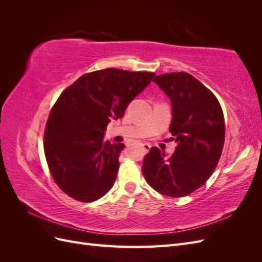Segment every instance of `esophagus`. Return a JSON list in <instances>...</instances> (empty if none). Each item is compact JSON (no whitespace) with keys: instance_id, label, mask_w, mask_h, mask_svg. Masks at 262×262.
<instances>
[{"instance_id":"1","label":"esophagus","mask_w":262,"mask_h":262,"mask_svg":"<svg viewBox=\"0 0 262 262\" xmlns=\"http://www.w3.org/2000/svg\"><path fill=\"white\" fill-rule=\"evenodd\" d=\"M141 147H142V149L144 150V152H148V149L150 148V145L147 144V143H144V144L141 145Z\"/></svg>"}]
</instances>
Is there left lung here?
<instances>
[{
  "label": "left lung",
  "instance_id": "obj_1",
  "mask_svg": "<svg viewBox=\"0 0 262 262\" xmlns=\"http://www.w3.org/2000/svg\"><path fill=\"white\" fill-rule=\"evenodd\" d=\"M153 81L171 101L169 132L178 144L168 157L150 147L142 172L157 192L186 196L207 182L220 161L225 140L223 110L215 95L187 72L161 74Z\"/></svg>",
  "mask_w": 262,
  "mask_h": 262
}]
</instances>
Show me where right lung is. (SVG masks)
<instances>
[{
  "instance_id": "1",
  "label": "right lung",
  "mask_w": 262,
  "mask_h": 262,
  "mask_svg": "<svg viewBox=\"0 0 262 262\" xmlns=\"http://www.w3.org/2000/svg\"><path fill=\"white\" fill-rule=\"evenodd\" d=\"M154 75L109 68L82 75L61 93L47 120L43 148L63 192L89 203L113 188L124 144L104 141L105 130Z\"/></svg>"
}]
</instances>
